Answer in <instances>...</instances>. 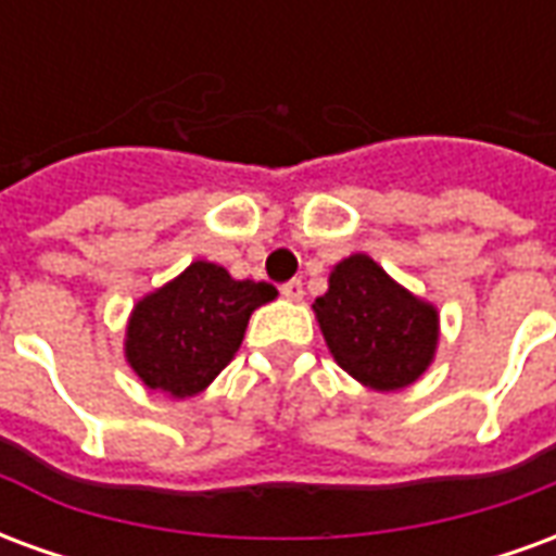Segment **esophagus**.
<instances>
[{
	"label": "esophagus",
	"mask_w": 556,
	"mask_h": 556,
	"mask_svg": "<svg viewBox=\"0 0 556 556\" xmlns=\"http://www.w3.org/2000/svg\"><path fill=\"white\" fill-rule=\"evenodd\" d=\"M279 291H282V298H286V301H301L303 282L301 279H289V282H282V286H279Z\"/></svg>",
	"instance_id": "obj_1"
}]
</instances>
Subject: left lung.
<instances>
[{"label":"left lung","mask_w":556,"mask_h":556,"mask_svg":"<svg viewBox=\"0 0 556 556\" xmlns=\"http://www.w3.org/2000/svg\"><path fill=\"white\" fill-rule=\"evenodd\" d=\"M315 315L337 363L375 390L417 381L438 345V313L396 286L369 255H351L330 274Z\"/></svg>","instance_id":"8db88e82"}]
</instances>
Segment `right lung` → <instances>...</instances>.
Instances as JSON below:
<instances>
[{"instance_id": "obj_1", "label": "right lung", "mask_w": 556, "mask_h": 556, "mask_svg": "<svg viewBox=\"0 0 556 556\" xmlns=\"http://www.w3.org/2000/svg\"><path fill=\"white\" fill-rule=\"evenodd\" d=\"M274 298L270 282L231 279L219 265L193 262L137 303L127 327V361L151 390L193 396L235 357L255 306Z\"/></svg>"}]
</instances>
